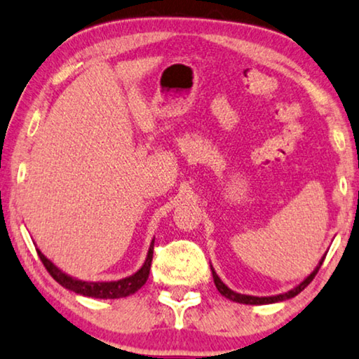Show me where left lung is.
Instances as JSON below:
<instances>
[{
    "label": "left lung",
    "mask_w": 359,
    "mask_h": 359,
    "mask_svg": "<svg viewBox=\"0 0 359 359\" xmlns=\"http://www.w3.org/2000/svg\"><path fill=\"white\" fill-rule=\"evenodd\" d=\"M324 259H325V255L322 257L320 259V262H319V265L316 266L314 269V271H312L311 275H307L304 280H302L299 285L297 286H294V287H291L290 291H286V292H281V294H275V296H249V294H241V292H236V291H232L231 287H228L224 285L223 281H221V278L218 275H216V271H215V269H213V265H210L211 266V273H213V280H215V285H216V290H218L221 294H223L226 299H229V301H234V302H239V304H250V306H260V304H273V302H281V301H286V299H291V297H294V296H297L299 294V292L304 290V287L309 285V283L314 280V276L317 275V271H319V269H320V265H322V262H324Z\"/></svg>",
    "instance_id": "8db88e82"
}]
</instances>
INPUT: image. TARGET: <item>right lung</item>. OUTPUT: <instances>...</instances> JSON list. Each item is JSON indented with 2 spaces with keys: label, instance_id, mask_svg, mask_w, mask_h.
Returning a JSON list of instances; mask_svg holds the SVG:
<instances>
[{
  "label": "right lung",
  "instance_id": "1",
  "mask_svg": "<svg viewBox=\"0 0 359 359\" xmlns=\"http://www.w3.org/2000/svg\"><path fill=\"white\" fill-rule=\"evenodd\" d=\"M153 250H154V239L151 241L148 255H146L144 264L141 265L138 271H135L133 275L127 276V278L117 280V281H84L78 280L74 276H69L58 269L52 260H48L42 252L37 249V254L42 260V264L50 275L53 276V280L60 283L67 290L76 292L81 296L95 297V299H120V297H127L130 294H135L141 286L144 285L146 280L149 276L151 270V262H153Z\"/></svg>",
  "mask_w": 359,
  "mask_h": 359
}]
</instances>
